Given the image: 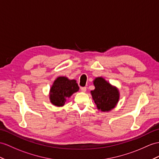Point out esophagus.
<instances>
[{"mask_svg":"<svg viewBox=\"0 0 159 159\" xmlns=\"http://www.w3.org/2000/svg\"><path fill=\"white\" fill-rule=\"evenodd\" d=\"M81 90L83 92H86V87H82L81 88Z\"/></svg>","mask_w":159,"mask_h":159,"instance_id":"esophagus-1","label":"esophagus"}]
</instances>
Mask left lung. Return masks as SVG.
Segmentation results:
<instances>
[{"mask_svg": "<svg viewBox=\"0 0 159 159\" xmlns=\"http://www.w3.org/2000/svg\"><path fill=\"white\" fill-rule=\"evenodd\" d=\"M93 84L95 89L90 93L97 109L101 112H109L113 109L119 100V89L102 77H96Z\"/></svg>", "mask_w": 159, "mask_h": 159, "instance_id": "left-lung-1", "label": "left lung"}]
</instances>
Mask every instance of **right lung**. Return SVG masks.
<instances>
[{
    "label": "right lung",
    "mask_w": 159,
    "mask_h": 159,
    "mask_svg": "<svg viewBox=\"0 0 159 159\" xmlns=\"http://www.w3.org/2000/svg\"><path fill=\"white\" fill-rule=\"evenodd\" d=\"M79 89L76 80H69L65 76L58 77L50 89V101L56 107H63L67 99L78 92Z\"/></svg>",
    "instance_id": "1"
}]
</instances>
